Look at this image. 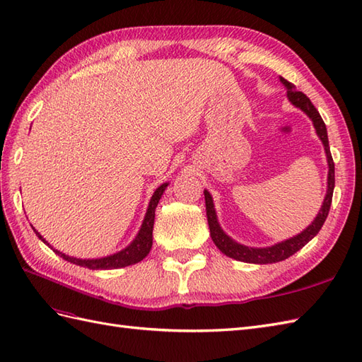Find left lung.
<instances>
[{
    "mask_svg": "<svg viewBox=\"0 0 362 362\" xmlns=\"http://www.w3.org/2000/svg\"><path fill=\"white\" fill-rule=\"evenodd\" d=\"M280 81L287 88V98H289L292 104L295 107H298L300 110H303L304 113L312 119L313 127H315V129H317L318 137L321 139V142L324 145V150H326L327 163H329L327 194H326V197H324L322 206L318 212V216L315 217V220L312 221V225L305 228L301 234L295 235L289 240H284V242L276 243V245L269 246V247H249V246L237 243L235 240H233L229 235L225 234V230L221 229L220 225H218V220H217V214H216V209H214V203H212L211 194L206 189L203 191V192H205L206 216H208V225H209V233H211L212 242L216 243V246L225 255L234 258V260H238V262H245V263L267 264V263L283 262V260H286V258H289L291 255H293L296 251H300V249L304 245H308L310 240L320 233L321 226L324 225V221H326V218L329 216V209H330V205H332L333 188H335V163H333L332 154H330L326 124H324V120L321 119L318 110L313 107L310 99L305 96L303 91H296L292 82L286 81L284 78H280Z\"/></svg>",
    "mask_w": 362,
    "mask_h": 362,
    "instance_id": "left-lung-1",
    "label": "left lung"
}]
</instances>
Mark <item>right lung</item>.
<instances>
[{"label": "right lung", "mask_w": 362, "mask_h": 362, "mask_svg": "<svg viewBox=\"0 0 362 362\" xmlns=\"http://www.w3.org/2000/svg\"><path fill=\"white\" fill-rule=\"evenodd\" d=\"M166 187H168V183H163L154 191L153 197L150 200V205H148L145 218L142 221L141 230H139V234L136 235V238L125 249H122V251H119L113 255L102 257V258H93V260H82V258L69 257L66 254L57 251V249H53L47 242H45V240L41 237V234L35 228H33V230H35V234L40 237V240H42L44 243H47V246H50L53 249V252H57L58 255H61L64 258V260H67L73 264L88 267V269H117V267H125V266H129V264H136L139 262H142L144 258L151 251L156 208H157V203H159Z\"/></svg>", "instance_id": "1"}]
</instances>
